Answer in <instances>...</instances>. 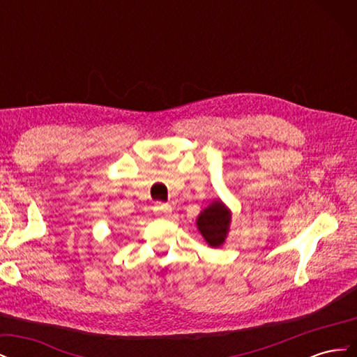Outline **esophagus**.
<instances>
[{
	"mask_svg": "<svg viewBox=\"0 0 357 357\" xmlns=\"http://www.w3.org/2000/svg\"><path fill=\"white\" fill-rule=\"evenodd\" d=\"M156 210L159 211V213H171V207L168 204H158V207H156Z\"/></svg>",
	"mask_w": 357,
	"mask_h": 357,
	"instance_id": "1",
	"label": "esophagus"
}]
</instances>
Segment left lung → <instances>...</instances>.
<instances>
[{
  "label": "left lung",
  "mask_w": 357,
  "mask_h": 357,
  "mask_svg": "<svg viewBox=\"0 0 357 357\" xmlns=\"http://www.w3.org/2000/svg\"><path fill=\"white\" fill-rule=\"evenodd\" d=\"M231 214L220 201L213 202L198 218V229L211 247H219L228 234Z\"/></svg>",
  "instance_id": "obj_1"
}]
</instances>
